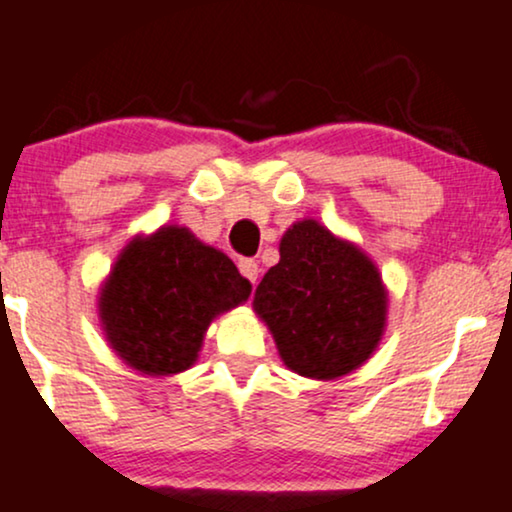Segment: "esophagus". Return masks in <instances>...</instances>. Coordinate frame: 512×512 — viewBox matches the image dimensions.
<instances>
[{
    "label": "esophagus",
    "instance_id": "1",
    "mask_svg": "<svg viewBox=\"0 0 512 512\" xmlns=\"http://www.w3.org/2000/svg\"><path fill=\"white\" fill-rule=\"evenodd\" d=\"M238 269H240V274L245 276V279H250L252 284H257V274H260V267H257L255 260H240Z\"/></svg>",
    "mask_w": 512,
    "mask_h": 512
}]
</instances>
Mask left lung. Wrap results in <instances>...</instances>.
Returning <instances> with one entry per match:
<instances>
[{"instance_id": "1", "label": "left lung", "mask_w": 512, "mask_h": 512, "mask_svg": "<svg viewBox=\"0 0 512 512\" xmlns=\"http://www.w3.org/2000/svg\"><path fill=\"white\" fill-rule=\"evenodd\" d=\"M252 308L284 366L303 378L337 380L361 368L387 327V286L375 262L315 219L281 236Z\"/></svg>"}]
</instances>
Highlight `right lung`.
<instances>
[{
  "label": "right lung",
  "mask_w": 512,
  "mask_h": 512,
  "mask_svg": "<svg viewBox=\"0 0 512 512\" xmlns=\"http://www.w3.org/2000/svg\"><path fill=\"white\" fill-rule=\"evenodd\" d=\"M250 291L221 250L170 223L122 248L98 291V317L120 361L149 378H170L195 366L211 322Z\"/></svg>",
  "instance_id": "1"
}]
</instances>
